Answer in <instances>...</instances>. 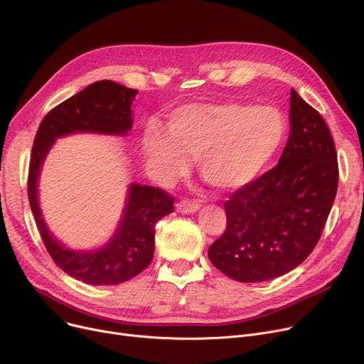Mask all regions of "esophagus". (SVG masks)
I'll return each mask as SVG.
<instances>
[{
  "label": "esophagus",
  "instance_id": "34e87169",
  "mask_svg": "<svg viewBox=\"0 0 364 364\" xmlns=\"http://www.w3.org/2000/svg\"><path fill=\"white\" fill-rule=\"evenodd\" d=\"M198 209H200V204L196 203V201H191V200H181V201H178V203L176 204V210H177L178 213H186V215H188V213L197 212Z\"/></svg>",
  "mask_w": 364,
  "mask_h": 364
}]
</instances>
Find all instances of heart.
<instances>
[{"instance_id": "1", "label": "heart", "mask_w": 364, "mask_h": 364, "mask_svg": "<svg viewBox=\"0 0 364 364\" xmlns=\"http://www.w3.org/2000/svg\"><path fill=\"white\" fill-rule=\"evenodd\" d=\"M287 135V119L274 107L243 102L187 103L167 118V131L151 125L141 138L154 176L173 181L196 159L200 176L222 191L239 190L268 167Z\"/></svg>"}]
</instances>
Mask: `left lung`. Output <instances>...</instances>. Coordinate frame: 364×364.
Returning <instances> with one entry per match:
<instances>
[{
	"mask_svg": "<svg viewBox=\"0 0 364 364\" xmlns=\"http://www.w3.org/2000/svg\"><path fill=\"white\" fill-rule=\"evenodd\" d=\"M291 132L279 163L225 203L228 226L210 262L239 282L301 265L318 243L338 186L337 152L323 117L292 89Z\"/></svg>",
	"mask_w": 364,
	"mask_h": 364,
	"instance_id": "left-lung-1",
	"label": "left lung"
}]
</instances>
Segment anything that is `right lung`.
I'll return each instance as SVG.
<instances>
[{"instance_id": "obj_1", "label": "right lung", "mask_w": 364, "mask_h": 364, "mask_svg": "<svg viewBox=\"0 0 364 364\" xmlns=\"http://www.w3.org/2000/svg\"><path fill=\"white\" fill-rule=\"evenodd\" d=\"M136 89L99 80L62 102L41 121L30 159L28 201L37 229L55 264L72 278L90 285H117L141 274L152 261L155 225L174 212V197L163 188L131 184L115 235L96 250H73L47 229L38 207V176L56 138L75 132L127 135Z\"/></svg>"}]
</instances>
